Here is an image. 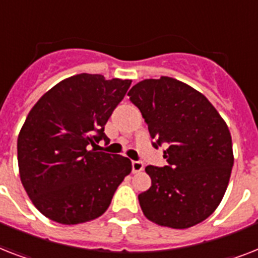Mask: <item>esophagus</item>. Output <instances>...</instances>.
I'll return each mask as SVG.
<instances>
[{"label":"esophagus","mask_w":258,"mask_h":258,"mask_svg":"<svg viewBox=\"0 0 258 258\" xmlns=\"http://www.w3.org/2000/svg\"><path fill=\"white\" fill-rule=\"evenodd\" d=\"M145 165L141 161H133V172H139L143 170Z\"/></svg>","instance_id":"34e87169"}]
</instances>
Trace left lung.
<instances>
[{
    "mask_svg": "<svg viewBox=\"0 0 258 258\" xmlns=\"http://www.w3.org/2000/svg\"><path fill=\"white\" fill-rule=\"evenodd\" d=\"M167 166H147L151 187L139 194L142 212L161 226L187 229L218 208L232 172L228 124L201 92L176 79H146L130 89Z\"/></svg>",
    "mask_w": 258,
    "mask_h": 258,
    "instance_id": "left-lung-1",
    "label": "left lung"
}]
</instances>
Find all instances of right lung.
Instances as JSON below:
<instances>
[{
	"label": "right lung",
	"instance_id": "1",
	"mask_svg": "<svg viewBox=\"0 0 258 258\" xmlns=\"http://www.w3.org/2000/svg\"><path fill=\"white\" fill-rule=\"evenodd\" d=\"M131 80L80 74L42 95L18 134L17 159L26 194L41 214L62 225L100 217L133 170L128 158L89 150Z\"/></svg>",
	"mask_w": 258,
	"mask_h": 258
}]
</instances>
